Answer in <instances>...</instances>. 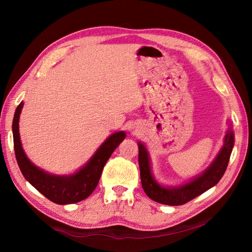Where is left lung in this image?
<instances>
[{
    "instance_id": "8db88e82",
    "label": "left lung",
    "mask_w": 252,
    "mask_h": 252,
    "mask_svg": "<svg viewBox=\"0 0 252 252\" xmlns=\"http://www.w3.org/2000/svg\"><path fill=\"white\" fill-rule=\"evenodd\" d=\"M138 146L141 183L145 193L158 203L177 206L189 202L220 182L230 160L234 146V133L231 128L227 130L222 148L200 176L179 187H163L158 184L152 176L150 158L146 147L141 142H138Z\"/></svg>"
}]
</instances>
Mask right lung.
Returning a JSON list of instances; mask_svg holds the SVG:
<instances>
[{"label":"right lung","mask_w":252,"mask_h":252,"mask_svg":"<svg viewBox=\"0 0 252 252\" xmlns=\"http://www.w3.org/2000/svg\"><path fill=\"white\" fill-rule=\"evenodd\" d=\"M22 107L23 103L21 102L13 118L12 130L17 163L25 180L49 200L60 205L76 203L86 199L96 189L105 163L126 138L125 131H117L108 137L89 162L75 174L51 175L31 162L22 149L19 135V116Z\"/></svg>","instance_id":"right-lung-1"}]
</instances>
